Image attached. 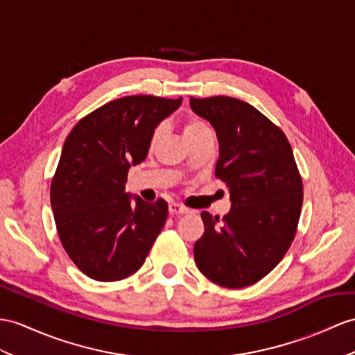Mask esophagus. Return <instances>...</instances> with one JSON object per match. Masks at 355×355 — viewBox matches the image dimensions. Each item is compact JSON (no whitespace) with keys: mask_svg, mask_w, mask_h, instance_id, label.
I'll use <instances>...</instances> for the list:
<instances>
[{"mask_svg":"<svg viewBox=\"0 0 355 355\" xmlns=\"http://www.w3.org/2000/svg\"><path fill=\"white\" fill-rule=\"evenodd\" d=\"M168 212L171 215H184V214H188V209L184 206L178 205V203H170L168 205Z\"/></svg>","mask_w":355,"mask_h":355,"instance_id":"34e87169","label":"esophagus"}]
</instances>
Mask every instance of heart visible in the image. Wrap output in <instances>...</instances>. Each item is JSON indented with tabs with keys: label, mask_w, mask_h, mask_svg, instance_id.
<instances>
[{
	"label": "heart",
	"mask_w": 355,
	"mask_h": 355,
	"mask_svg": "<svg viewBox=\"0 0 355 355\" xmlns=\"http://www.w3.org/2000/svg\"><path fill=\"white\" fill-rule=\"evenodd\" d=\"M207 134H212L209 126H207L203 120H200L198 117H188L184 123V138L188 140H193V138L197 137H202V135H207ZM162 135V128L158 126L155 129L152 138H150V146L157 144V141L159 140Z\"/></svg>",
	"instance_id": "obj_1"
}]
</instances>
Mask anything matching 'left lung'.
Instances as JSON below:
<instances>
[{
    "label": "left lung",
    "mask_w": 355,
    "mask_h": 355,
    "mask_svg": "<svg viewBox=\"0 0 355 355\" xmlns=\"http://www.w3.org/2000/svg\"><path fill=\"white\" fill-rule=\"evenodd\" d=\"M189 105L217 132L215 175L232 203L221 220L202 212L196 265L220 286L245 288L277 266L295 236L302 206L295 158L282 129L244 101L191 98Z\"/></svg>",
    "instance_id": "8db88e82"
}]
</instances>
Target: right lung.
Returning <instances> with one entry per match:
<instances>
[{
	"label": "right lung",
	"instance_id": "1",
	"mask_svg": "<svg viewBox=\"0 0 355 355\" xmlns=\"http://www.w3.org/2000/svg\"><path fill=\"white\" fill-rule=\"evenodd\" d=\"M180 103L149 94L120 98L67 135L51 207L66 253L90 279L116 282L140 270L166 224V200L148 203L125 188L129 168L148 157L153 131Z\"/></svg>",
	"mask_w": 355,
	"mask_h": 355
}]
</instances>
